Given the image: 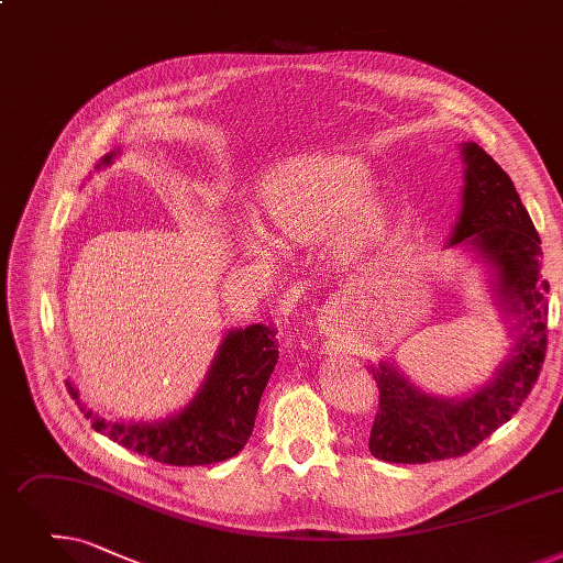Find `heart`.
Segmentation results:
<instances>
[{"label":"heart","mask_w":563,"mask_h":563,"mask_svg":"<svg viewBox=\"0 0 563 563\" xmlns=\"http://www.w3.org/2000/svg\"><path fill=\"white\" fill-rule=\"evenodd\" d=\"M371 169L356 158H317L287 169L266 186L262 213L276 239L295 246L317 243L352 218V234L368 239L382 225V209L364 202ZM253 241V239H251ZM262 251L260 243H253Z\"/></svg>","instance_id":"heart-1"}]
</instances>
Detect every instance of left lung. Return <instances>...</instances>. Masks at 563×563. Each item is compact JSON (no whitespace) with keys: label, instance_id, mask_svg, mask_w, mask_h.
<instances>
[{"label":"left lung","instance_id":"1","mask_svg":"<svg viewBox=\"0 0 563 563\" xmlns=\"http://www.w3.org/2000/svg\"><path fill=\"white\" fill-rule=\"evenodd\" d=\"M462 154L467 175L451 246L470 241L495 264L501 297L525 314L527 333L497 382L462 402L430 398L386 365L373 371L379 407L368 446L384 462L421 464L474 451L516 417L545 361L550 285L541 278V236L501 165L476 142L464 144Z\"/></svg>","mask_w":563,"mask_h":563}]
</instances>
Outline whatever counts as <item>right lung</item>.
Segmentation results:
<instances>
[{
	"instance_id": "1",
	"label": "right lung",
	"mask_w": 563,
	"mask_h": 563,
	"mask_svg": "<svg viewBox=\"0 0 563 563\" xmlns=\"http://www.w3.org/2000/svg\"><path fill=\"white\" fill-rule=\"evenodd\" d=\"M112 154L101 163H110ZM278 363L276 333L264 324L232 331L218 352L207 384L179 417L156 426L108 423L82 405L78 390L68 386L80 411L96 432L112 442L175 467L213 464L236 455L246 446L264 386Z\"/></svg>"
}]
</instances>
